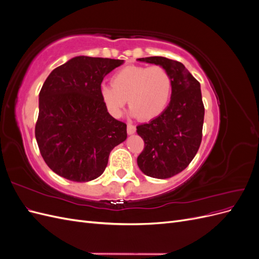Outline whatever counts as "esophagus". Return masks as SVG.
<instances>
[{
	"instance_id": "esophagus-1",
	"label": "esophagus",
	"mask_w": 259,
	"mask_h": 259,
	"mask_svg": "<svg viewBox=\"0 0 259 259\" xmlns=\"http://www.w3.org/2000/svg\"><path fill=\"white\" fill-rule=\"evenodd\" d=\"M135 132H136V127L134 126V125L127 124V134L133 135V134H135Z\"/></svg>"
}]
</instances>
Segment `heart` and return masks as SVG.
Wrapping results in <instances>:
<instances>
[{
  "instance_id": "1",
  "label": "heart",
  "mask_w": 259,
  "mask_h": 259,
  "mask_svg": "<svg viewBox=\"0 0 259 259\" xmlns=\"http://www.w3.org/2000/svg\"><path fill=\"white\" fill-rule=\"evenodd\" d=\"M111 83L101 86L99 94L107 110L115 117L128 101L132 116L152 120L166 108L171 93L170 75L161 66L125 67L112 76Z\"/></svg>"
}]
</instances>
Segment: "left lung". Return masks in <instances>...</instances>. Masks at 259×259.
I'll return each instance as SVG.
<instances>
[{
    "instance_id": "8db88e82",
    "label": "left lung",
    "mask_w": 259,
    "mask_h": 259,
    "mask_svg": "<svg viewBox=\"0 0 259 259\" xmlns=\"http://www.w3.org/2000/svg\"><path fill=\"white\" fill-rule=\"evenodd\" d=\"M137 60L161 66L171 79L168 106L137 126V134L145 142L137 158L138 167L153 178L173 177L189 165L201 145L204 121L201 86L182 62L159 56Z\"/></svg>"
}]
</instances>
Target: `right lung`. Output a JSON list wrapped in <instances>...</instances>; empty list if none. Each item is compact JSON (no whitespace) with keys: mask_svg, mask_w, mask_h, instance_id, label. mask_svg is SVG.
<instances>
[{"mask_svg":"<svg viewBox=\"0 0 259 259\" xmlns=\"http://www.w3.org/2000/svg\"><path fill=\"white\" fill-rule=\"evenodd\" d=\"M124 60L73 57L54 69L38 94L35 138L48 166L77 183L101 174L112 149L127 137L126 124L100 98L104 77Z\"/></svg>","mask_w":259,"mask_h":259,"instance_id":"1","label":"right lung"}]
</instances>
